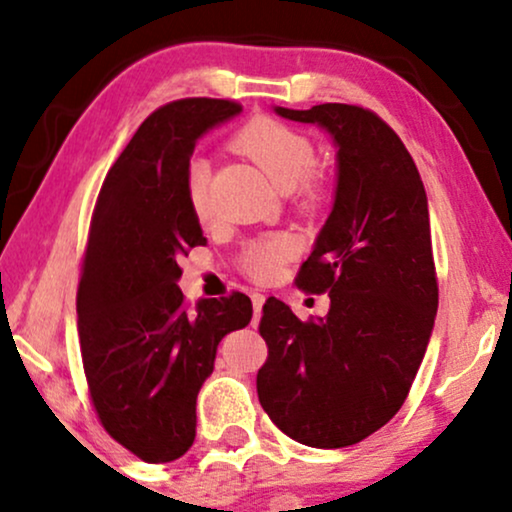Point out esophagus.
<instances>
[{"label": "esophagus", "instance_id": "esophagus-1", "mask_svg": "<svg viewBox=\"0 0 512 512\" xmlns=\"http://www.w3.org/2000/svg\"><path fill=\"white\" fill-rule=\"evenodd\" d=\"M252 324L260 322V315H262V305H264V295L262 293H252Z\"/></svg>", "mask_w": 512, "mask_h": 512}]
</instances>
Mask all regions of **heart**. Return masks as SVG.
Here are the masks:
<instances>
[{"mask_svg":"<svg viewBox=\"0 0 512 512\" xmlns=\"http://www.w3.org/2000/svg\"><path fill=\"white\" fill-rule=\"evenodd\" d=\"M233 147L252 159L264 176L281 190H298L300 200L307 205H315L324 195V181L315 174V145L305 133L295 131L286 123L257 116L245 123L240 131L233 135ZM186 193L190 209L195 217L205 219L209 212V193H207V166L195 162L190 166L186 178ZM295 240L288 233H269L245 248L240 264L252 279L267 281L281 272V267L293 257Z\"/></svg>","mask_w":512,"mask_h":512,"instance_id":"heart-1","label":"heart"}]
</instances>
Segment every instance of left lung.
<instances>
[{"label":"left lung","mask_w":512,"mask_h":512,"mask_svg":"<svg viewBox=\"0 0 512 512\" xmlns=\"http://www.w3.org/2000/svg\"><path fill=\"white\" fill-rule=\"evenodd\" d=\"M317 123L338 147L336 200L295 283L329 293L324 319L300 322L281 300L262 307L264 412L291 439L343 448L384 427L408 398L439 307L420 171L396 131L355 104L276 107Z\"/></svg>","instance_id":"1"}]
</instances>
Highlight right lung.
Wrapping results in <instances>:
<instances>
[{
    "instance_id": "1",
    "label": "right lung",
    "mask_w": 512,
    "mask_h": 512,
    "mask_svg": "<svg viewBox=\"0 0 512 512\" xmlns=\"http://www.w3.org/2000/svg\"><path fill=\"white\" fill-rule=\"evenodd\" d=\"M240 109L212 97L159 107L107 171L92 212L76 295L85 379L107 434L145 463L193 446L219 341L252 317L245 293L190 307L176 286L178 257L207 243L186 193L195 143Z\"/></svg>"
}]
</instances>
